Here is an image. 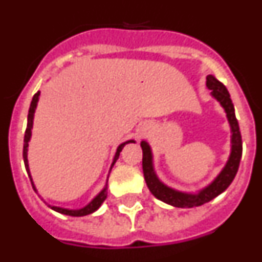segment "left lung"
<instances>
[{
	"label": "left lung",
	"mask_w": 262,
	"mask_h": 262,
	"mask_svg": "<svg viewBox=\"0 0 262 262\" xmlns=\"http://www.w3.org/2000/svg\"><path fill=\"white\" fill-rule=\"evenodd\" d=\"M206 78H207L206 86L211 92L210 94H211L212 98L216 99L219 105L223 107L231 128L230 156H228L226 165L219 172V174L207 186L195 191V193H187V191L177 190V189H173V187L165 185L157 177L156 172H155L154 155H152L151 145L148 144V142H145V140L140 142L143 149V173H144L145 182H147L149 191L156 196L157 200L163 201L170 206H174V207H181V209H190V207L201 206L203 203L210 202V201L214 200L215 196L223 193L227 187L230 186L236 173H237L243 154L242 135H240L239 123L236 119L235 107H233V103L231 101L230 93L221 81H217L212 75H209Z\"/></svg>",
	"instance_id": "8db88e82"
}]
</instances>
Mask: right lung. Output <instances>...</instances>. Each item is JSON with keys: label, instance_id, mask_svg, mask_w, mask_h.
Returning a JSON list of instances; mask_svg holds the SVG:
<instances>
[{"label": "right lung", "instance_id": "1", "mask_svg": "<svg viewBox=\"0 0 262 262\" xmlns=\"http://www.w3.org/2000/svg\"><path fill=\"white\" fill-rule=\"evenodd\" d=\"M39 96H40V92L35 93V96L32 97V101H31V105H30V110H29V115H27V128H26V133H25V144H23V160H25V166H26V170L29 173V177L31 180V184L34 186L36 191V187L32 182V177H31V173H30V166H29V159H27V155H29V143L31 140V135H32V126H34V115H35V110H36V106H38L39 102ZM128 143H135V140H127V142L122 143L119 147L117 148V151H115L114 157H113V163H111L110 166V170H108V174H110L111 169L114 166V164L117 163V160L119 159V155L123 149V147ZM107 180H108V176H107ZM106 196H107V181H106V185L103 186V189L94 196L93 200L90 201L88 205H85L84 207H81V209H66V207H60V206H52V205H47L50 206L51 209L53 211L60 212V214H64V215H69V216H85V215H89V214H93L94 211L101 207L103 202H105Z\"/></svg>", "mask_w": 262, "mask_h": 262}]
</instances>
